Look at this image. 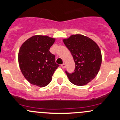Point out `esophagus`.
<instances>
[{"label":"esophagus","mask_w":120,"mask_h":120,"mask_svg":"<svg viewBox=\"0 0 120 120\" xmlns=\"http://www.w3.org/2000/svg\"><path fill=\"white\" fill-rule=\"evenodd\" d=\"M61 67L63 68H65V64L64 63L62 64H61Z\"/></svg>","instance_id":"1"}]
</instances>
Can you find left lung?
<instances>
[{
  "label": "left lung",
  "mask_w": 120,
  "mask_h": 120,
  "mask_svg": "<svg viewBox=\"0 0 120 120\" xmlns=\"http://www.w3.org/2000/svg\"><path fill=\"white\" fill-rule=\"evenodd\" d=\"M63 42L75 63L74 72L65 71L68 78L75 85L87 84L97 76L100 69L102 55L99 46L90 38L81 34L72 35Z\"/></svg>",
  "instance_id": "left-lung-1"
}]
</instances>
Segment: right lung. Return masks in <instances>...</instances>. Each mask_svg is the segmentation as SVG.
I'll use <instances>...</instances> for the list:
<instances>
[{
  "label": "right lung",
  "instance_id": "1",
  "mask_svg": "<svg viewBox=\"0 0 120 120\" xmlns=\"http://www.w3.org/2000/svg\"><path fill=\"white\" fill-rule=\"evenodd\" d=\"M55 39L46 36H34L26 40L20 48L18 62L25 78L31 84L45 87L51 82L59 66L49 49Z\"/></svg>",
  "mask_w": 120,
  "mask_h": 120
}]
</instances>
